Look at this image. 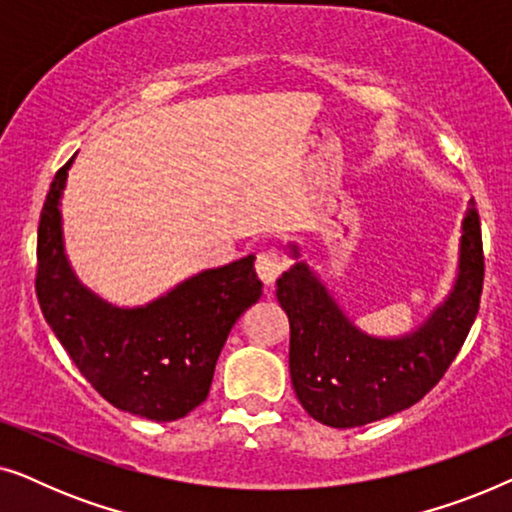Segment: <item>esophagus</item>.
<instances>
[{"label": "esophagus", "instance_id": "1", "mask_svg": "<svg viewBox=\"0 0 512 512\" xmlns=\"http://www.w3.org/2000/svg\"><path fill=\"white\" fill-rule=\"evenodd\" d=\"M286 265H289V263H286V258L279 254V251L265 249L256 256V275L263 284L272 286V284H275V279L286 270Z\"/></svg>", "mask_w": 512, "mask_h": 512}]
</instances>
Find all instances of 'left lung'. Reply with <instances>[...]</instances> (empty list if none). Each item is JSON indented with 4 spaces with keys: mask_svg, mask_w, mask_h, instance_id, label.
<instances>
[{
    "mask_svg": "<svg viewBox=\"0 0 512 512\" xmlns=\"http://www.w3.org/2000/svg\"><path fill=\"white\" fill-rule=\"evenodd\" d=\"M277 279V300L289 317V368L307 415L333 429H352L396 415L429 394L459 354L480 307V216L471 200L461 221L459 268L452 291L415 331L377 338L361 331L305 261Z\"/></svg>",
    "mask_w": 512,
    "mask_h": 512,
    "instance_id": "1",
    "label": "left lung"
}]
</instances>
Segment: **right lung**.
Listing matches in <instances>:
<instances>
[{
    "mask_svg": "<svg viewBox=\"0 0 512 512\" xmlns=\"http://www.w3.org/2000/svg\"><path fill=\"white\" fill-rule=\"evenodd\" d=\"M69 158L39 219L37 298L55 338L114 408L174 422L209 394L230 328L263 293L254 256L202 270L139 307H118L79 282L65 254L60 200Z\"/></svg>",
    "mask_w": 512,
    "mask_h": 512,
    "instance_id": "1",
    "label": "right lung"
}]
</instances>
